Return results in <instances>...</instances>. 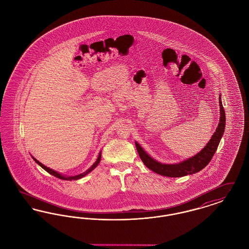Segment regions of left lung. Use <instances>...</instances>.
<instances>
[{
    "label": "left lung",
    "instance_id": "obj_1",
    "mask_svg": "<svg viewBox=\"0 0 249 249\" xmlns=\"http://www.w3.org/2000/svg\"><path fill=\"white\" fill-rule=\"evenodd\" d=\"M219 108H220L219 110L220 117H219V123L217 125V128L213 132L209 142H207V144L199 153L181 162L175 163V164H166V163L159 162L158 160L151 158L142 149V146L138 142H135L137 152L140 156L143 164L151 171L155 172L156 174L163 177H168V178H181V177H185L188 175H192L200 172L204 167H206L212 160L225 130V111L221 102V95H219Z\"/></svg>",
    "mask_w": 249,
    "mask_h": 249
}]
</instances>
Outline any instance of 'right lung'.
Returning a JSON list of instances; mask_svg holds the SVG:
<instances>
[{
	"mask_svg": "<svg viewBox=\"0 0 249 249\" xmlns=\"http://www.w3.org/2000/svg\"><path fill=\"white\" fill-rule=\"evenodd\" d=\"M33 157V156H32ZM101 158H102V152H100L99 153V156H98V158H97V160H96V161H95L94 163L91 165L90 168H89L86 172H84L82 174H80V175H77V176H74V177H66V176H63V175H61V174H59L58 172H56V171H54V170H52V169H50V168H48L47 166L44 165V164H42L39 160H37L36 158H34L33 157V159L35 160V161H36L37 164H39V165L41 166L44 170H46L48 173H49L50 175H52V176H54V177H56V178H59V179H62V180H77V179H80V178H84V177H86L88 174H89L91 171H93L95 168L98 166V164L100 163V161H101Z\"/></svg>",
	"mask_w": 249,
	"mask_h": 249,
	"instance_id": "add662e5",
	"label": "right lung"
}]
</instances>
